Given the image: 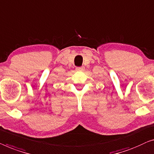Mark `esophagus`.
Instances as JSON below:
<instances>
[{"label":"esophagus","instance_id":"obj_1","mask_svg":"<svg viewBox=\"0 0 154 154\" xmlns=\"http://www.w3.org/2000/svg\"><path fill=\"white\" fill-rule=\"evenodd\" d=\"M85 70V68H84V66L82 67H78V68H76V70L77 71H79V72H82V71H84Z\"/></svg>","mask_w":154,"mask_h":154}]
</instances>
